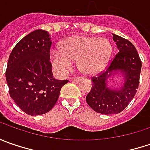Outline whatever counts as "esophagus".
I'll return each instance as SVG.
<instances>
[{
	"mask_svg": "<svg viewBox=\"0 0 150 150\" xmlns=\"http://www.w3.org/2000/svg\"><path fill=\"white\" fill-rule=\"evenodd\" d=\"M81 80H82V78H74L72 79V81L73 82V83H79Z\"/></svg>",
	"mask_w": 150,
	"mask_h": 150,
	"instance_id": "esophagus-1",
	"label": "esophagus"
}]
</instances>
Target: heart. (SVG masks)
Wrapping results in <instances>:
<instances>
[{
	"label": "heart",
	"mask_w": 150,
	"mask_h": 150,
	"mask_svg": "<svg viewBox=\"0 0 150 150\" xmlns=\"http://www.w3.org/2000/svg\"><path fill=\"white\" fill-rule=\"evenodd\" d=\"M112 52V44L106 38L75 36L64 40L60 50H52L50 57L52 65L59 72L69 71L72 61L78 60L80 72L94 75L105 67Z\"/></svg>",
	"instance_id": "b5f03b06"
}]
</instances>
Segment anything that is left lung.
<instances>
[{
    "instance_id": "1",
    "label": "left lung",
    "mask_w": 150,
    "mask_h": 150,
    "mask_svg": "<svg viewBox=\"0 0 150 150\" xmlns=\"http://www.w3.org/2000/svg\"><path fill=\"white\" fill-rule=\"evenodd\" d=\"M118 53L106 69L92 78L93 86L86 97V102L95 112L102 114H114L122 112L136 94L139 84L142 62L135 47L131 42L112 34ZM121 71L125 81L119 90H111L106 84L112 74Z\"/></svg>"
}]
</instances>
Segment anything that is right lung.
Listing matches in <instances>:
<instances>
[{"label": "right lung", "mask_w": 150, "mask_h": 150, "mask_svg": "<svg viewBox=\"0 0 150 150\" xmlns=\"http://www.w3.org/2000/svg\"><path fill=\"white\" fill-rule=\"evenodd\" d=\"M51 47L48 32L39 29L22 38L9 57L6 71L9 93L28 115L49 112L58 99L62 87L68 82L53 78Z\"/></svg>", "instance_id": "add662e5"}]
</instances>
